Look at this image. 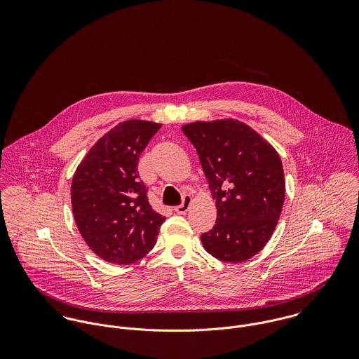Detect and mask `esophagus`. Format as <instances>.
<instances>
[{
    "label": "esophagus",
    "mask_w": 359,
    "mask_h": 359,
    "mask_svg": "<svg viewBox=\"0 0 359 359\" xmlns=\"http://www.w3.org/2000/svg\"><path fill=\"white\" fill-rule=\"evenodd\" d=\"M191 203H192V196H191V195H185L184 199H182L181 205L174 207V210H175V212H178V214H185V212L189 210Z\"/></svg>",
    "instance_id": "obj_1"
}]
</instances>
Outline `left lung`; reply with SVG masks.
Listing matches in <instances>:
<instances>
[{"instance_id": "left-lung-1", "label": "left lung", "mask_w": 359, "mask_h": 359, "mask_svg": "<svg viewBox=\"0 0 359 359\" xmlns=\"http://www.w3.org/2000/svg\"><path fill=\"white\" fill-rule=\"evenodd\" d=\"M196 148L217 219L201 236L208 255L243 262L264 249L285 202V175L275 148L236 118L182 126Z\"/></svg>"}]
</instances>
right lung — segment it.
<instances>
[{"mask_svg": "<svg viewBox=\"0 0 359 359\" xmlns=\"http://www.w3.org/2000/svg\"><path fill=\"white\" fill-rule=\"evenodd\" d=\"M161 127L118 123L84 156L72 180V210L88 248L111 264H131L154 249L165 217L148 202L138 160Z\"/></svg>", "mask_w": 359, "mask_h": 359, "instance_id": "obj_1", "label": "right lung"}]
</instances>
